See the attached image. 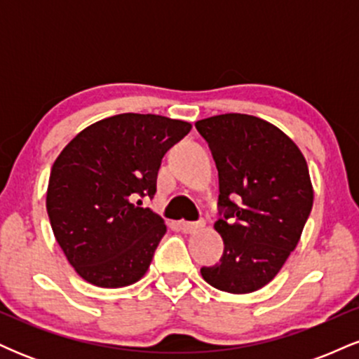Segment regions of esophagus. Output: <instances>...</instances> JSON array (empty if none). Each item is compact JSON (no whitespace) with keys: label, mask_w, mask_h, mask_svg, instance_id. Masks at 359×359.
I'll list each match as a JSON object with an SVG mask.
<instances>
[{"label":"esophagus","mask_w":359,"mask_h":359,"mask_svg":"<svg viewBox=\"0 0 359 359\" xmlns=\"http://www.w3.org/2000/svg\"><path fill=\"white\" fill-rule=\"evenodd\" d=\"M180 226H182V231H184V233L192 234V233L201 231V229H203L204 226H205V222H204V221H197V222H187V221H182V222H180Z\"/></svg>","instance_id":"1"}]
</instances>
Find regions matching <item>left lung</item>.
<instances>
[{
  "label": "left lung",
  "instance_id": "8db88e82",
  "mask_svg": "<svg viewBox=\"0 0 359 359\" xmlns=\"http://www.w3.org/2000/svg\"><path fill=\"white\" fill-rule=\"evenodd\" d=\"M219 174L224 241L219 263L201 269L209 285L251 294L270 283L299 245L314 203L306 158L290 138L251 114H217L196 123ZM238 196L241 205L231 201Z\"/></svg>",
  "mask_w": 359,
  "mask_h": 359
}]
</instances>
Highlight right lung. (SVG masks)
<instances>
[{"label": "right lung", "mask_w": 359, "mask_h": 359, "mask_svg": "<svg viewBox=\"0 0 359 359\" xmlns=\"http://www.w3.org/2000/svg\"><path fill=\"white\" fill-rule=\"evenodd\" d=\"M191 128L123 113L84 128L60 151L45 203L53 236L82 280L119 288L147 273L167 226L135 201L155 196L163 155Z\"/></svg>", "instance_id": "add662e5"}]
</instances>
